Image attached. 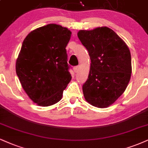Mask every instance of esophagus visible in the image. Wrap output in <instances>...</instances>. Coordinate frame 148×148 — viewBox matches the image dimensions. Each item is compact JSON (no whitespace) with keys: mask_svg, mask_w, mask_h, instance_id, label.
I'll return each mask as SVG.
<instances>
[{"mask_svg":"<svg viewBox=\"0 0 148 148\" xmlns=\"http://www.w3.org/2000/svg\"><path fill=\"white\" fill-rule=\"evenodd\" d=\"M79 66H76L74 67V71L75 73H77L79 72Z\"/></svg>","mask_w":148,"mask_h":148,"instance_id":"esophagus-1","label":"esophagus"}]
</instances>
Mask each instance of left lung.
<instances>
[{"instance_id":"obj_1","label":"left lung","mask_w":148,"mask_h":148,"mask_svg":"<svg viewBox=\"0 0 148 148\" xmlns=\"http://www.w3.org/2000/svg\"><path fill=\"white\" fill-rule=\"evenodd\" d=\"M78 37L91 60L88 79L83 85L85 100L97 108H108L125 92L130 80L129 48L107 27L80 30Z\"/></svg>"}]
</instances>
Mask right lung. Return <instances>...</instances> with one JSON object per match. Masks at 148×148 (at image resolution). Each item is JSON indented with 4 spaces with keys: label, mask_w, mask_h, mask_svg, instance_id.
<instances>
[{
    "label": "right lung",
    "mask_w": 148,
    "mask_h": 148,
    "mask_svg": "<svg viewBox=\"0 0 148 148\" xmlns=\"http://www.w3.org/2000/svg\"><path fill=\"white\" fill-rule=\"evenodd\" d=\"M71 35L67 28L49 24L33 30L23 40L16 71L23 90L38 106L58 103L72 79L65 49Z\"/></svg>",
    "instance_id": "right-lung-1"
}]
</instances>
